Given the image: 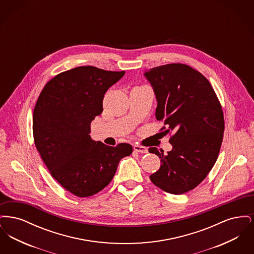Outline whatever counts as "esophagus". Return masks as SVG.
<instances>
[{
	"mask_svg": "<svg viewBox=\"0 0 254 254\" xmlns=\"http://www.w3.org/2000/svg\"><path fill=\"white\" fill-rule=\"evenodd\" d=\"M133 149H134L136 152H140V153H147V151H148L145 146L140 145H133Z\"/></svg>",
	"mask_w": 254,
	"mask_h": 254,
	"instance_id": "esophagus-1",
	"label": "esophagus"
}]
</instances>
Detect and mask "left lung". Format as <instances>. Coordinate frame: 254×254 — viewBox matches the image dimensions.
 <instances>
[{"instance_id":"8db88e82","label":"left lung","mask_w":254,"mask_h":254,"mask_svg":"<svg viewBox=\"0 0 254 254\" xmlns=\"http://www.w3.org/2000/svg\"><path fill=\"white\" fill-rule=\"evenodd\" d=\"M157 99L156 119L170 134L172 149L161 158V167L149 176L161 190L183 194L196 188L213 168L223 142L224 113L217 95L202 73L180 63L145 72Z\"/></svg>"}]
</instances>
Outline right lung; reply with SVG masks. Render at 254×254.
<instances>
[{"mask_svg":"<svg viewBox=\"0 0 254 254\" xmlns=\"http://www.w3.org/2000/svg\"><path fill=\"white\" fill-rule=\"evenodd\" d=\"M125 75L95 66L59 73L43 88L33 112L37 150L51 176L78 197L98 193L112 180L132 146H109L90 138V124L103 111L107 90Z\"/></svg>","mask_w":254,"mask_h":254,"instance_id":"obj_1","label":"right lung"}]
</instances>
